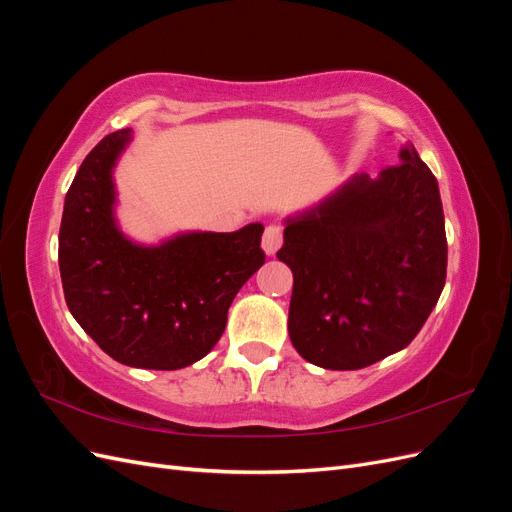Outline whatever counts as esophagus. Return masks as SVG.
Masks as SVG:
<instances>
[{
	"instance_id": "1",
	"label": "esophagus",
	"mask_w": 512,
	"mask_h": 512,
	"mask_svg": "<svg viewBox=\"0 0 512 512\" xmlns=\"http://www.w3.org/2000/svg\"><path fill=\"white\" fill-rule=\"evenodd\" d=\"M282 226L280 224H269L265 228V235H262V250L267 256H273L282 245Z\"/></svg>"
}]
</instances>
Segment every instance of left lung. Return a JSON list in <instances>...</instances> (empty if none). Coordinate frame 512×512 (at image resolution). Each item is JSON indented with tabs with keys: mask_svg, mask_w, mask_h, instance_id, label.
I'll return each mask as SVG.
<instances>
[{
	"mask_svg": "<svg viewBox=\"0 0 512 512\" xmlns=\"http://www.w3.org/2000/svg\"><path fill=\"white\" fill-rule=\"evenodd\" d=\"M376 179L352 175L318 205L286 218L277 258L294 284L288 335L305 361L361 369L404 350L446 280L438 181L414 145Z\"/></svg>",
	"mask_w": 512,
	"mask_h": 512,
	"instance_id": "1",
	"label": "left lung"
}]
</instances>
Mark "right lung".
Segmentation results:
<instances>
[{"label":"right lung","instance_id":"right-lung-1","mask_svg":"<svg viewBox=\"0 0 512 512\" xmlns=\"http://www.w3.org/2000/svg\"><path fill=\"white\" fill-rule=\"evenodd\" d=\"M130 141V128L104 136L70 185L59 228L61 286L74 320L108 356L173 371L218 344L232 299L265 265V226L134 243L117 226L113 181Z\"/></svg>","mask_w":512,"mask_h":512}]
</instances>
